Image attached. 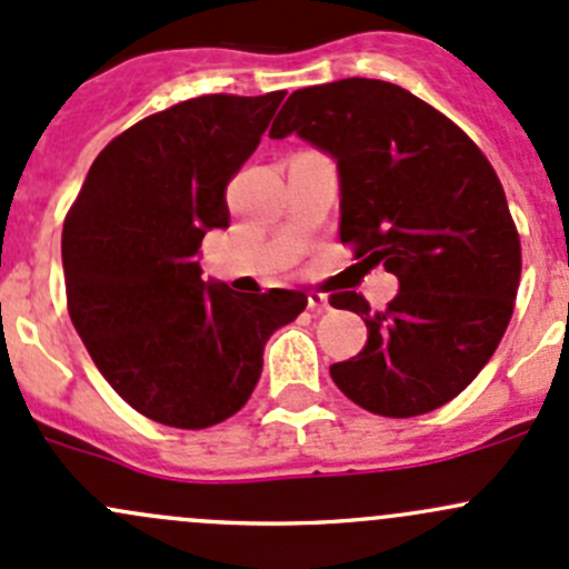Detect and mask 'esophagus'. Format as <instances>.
Returning <instances> with one entry per match:
<instances>
[{"mask_svg": "<svg viewBox=\"0 0 569 569\" xmlns=\"http://www.w3.org/2000/svg\"><path fill=\"white\" fill-rule=\"evenodd\" d=\"M308 308H311L313 313H321L330 308V302H327V297L321 295V291H311V295H308Z\"/></svg>", "mask_w": 569, "mask_h": 569, "instance_id": "34e87169", "label": "esophagus"}]
</instances>
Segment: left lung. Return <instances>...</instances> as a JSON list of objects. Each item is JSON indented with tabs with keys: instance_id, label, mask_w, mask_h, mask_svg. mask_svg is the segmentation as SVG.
<instances>
[{
	"instance_id": "obj_1",
	"label": "left lung",
	"mask_w": 569,
	"mask_h": 569,
	"mask_svg": "<svg viewBox=\"0 0 569 569\" xmlns=\"http://www.w3.org/2000/svg\"><path fill=\"white\" fill-rule=\"evenodd\" d=\"M289 134L336 159L341 244L399 278L386 311L330 297L369 327L332 382L375 416L438 410L485 369L515 311L523 258L496 170L455 120L380 79L295 90L269 131Z\"/></svg>"
}]
</instances>
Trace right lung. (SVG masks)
<instances>
[{"label":"right lung","instance_id":"add662e5","mask_svg":"<svg viewBox=\"0 0 569 569\" xmlns=\"http://www.w3.org/2000/svg\"><path fill=\"white\" fill-rule=\"evenodd\" d=\"M286 90L211 93L129 126L96 157L62 226L73 327L114 393L151 421L206 429L248 405L263 343L302 291L200 280V242L228 228L226 187Z\"/></svg>","mask_w":569,"mask_h":569}]
</instances>
